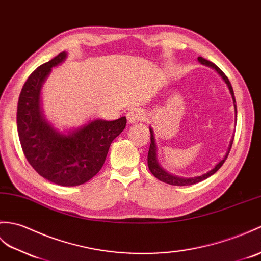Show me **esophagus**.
<instances>
[{
	"instance_id": "34e87169",
	"label": "esophagus",
	"mask_w": 261,
	"mask_h": 261,
	"mask_svg": "<svg viewBox=\"0 0 261 261\" xmlns=\"http://www.w3.org/2000/svg\"><path fill=\"white\" fill-rule=\"evenodd\" d=\"M126 118H128L129 123H135V122H138V121L143 120L144 113L143 111L140 110V109H132V110H130V112L128 113Z\"/></svg>"
}]
</instances>
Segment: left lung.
Wrapping results in <instances>:
<instances>
[{"instance_id":"left-lung-1","label":"left lung","mask_w":261,"mask_h":261,"mask_svg":"<svg viewBox=\"0 0 261 261\" xmlns=\"http://www.w3.org/2000/svg\"><path fill=\"white\" fill-rule=\"evenodd\" d=\"M198 60H199L200 63L205 64V65H208V66H211V68L215 69L218 72V73L221 75V77L227 83L230 93H231L233 103H234L236 99H234L233 90H232V87H231V84H230V81H229V79L227 77V75L223 73V72L219 68H218V66L215 63L210 62V61H208V60H205V59H203L201 57H199ZM234 110H236V112H237V109H236V105H234ZM150 135H151V137H150L151 143H150L149 153H148V167H149V170H150L151 173L154 175L156 179H159L160 181H162V182H166V184L172 185V186H191V185L198 184V182H200V181L207 179V178L210 177V175H213L214 173H216L221 168V166L223 165V163H225V161L227 160L228 155H229V151H230V149H231V145H232V142H233V139H232L231 142H230V147H229V150H228L226 156H225V158H223V160H221L219 163H218V165L213 169V170L207 172V173H204L202 175H199V177H195V178H181V177H175V175H172L170 173L166 172V170H163V169L159 166L158 161H156V156H155L156 155L155 154L156 149H155V143H154L153 131H152V129H151V128H150Z\"/></svg>"}]
</instances>
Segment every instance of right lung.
Instances as JSON below:
<instances>
[{
	"mask_svg": "<svg viewBox=\"0 0 261 261\" xmlns=\"http://www.w3.org/2000/svg\"><path fill=\"white\" fill-rule=\"evenodd\" d=\"M65 58V52L59 53L28 77L17 102L16 123L23 153L34 170L53 184L73 187L101 170L110 144L124 130L126 119L93 120L68 135L53 129L42 117L40 91L51 69Z\"/></svg>",
	"mask_w": 261,
	"mask_h": 261,
	"instance_id": "1",
	"label": "right lung"
}]
</instances>
